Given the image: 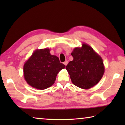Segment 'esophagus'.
Segmentation results:
<instances>
[{
	"label": "esophagus",
	"mask_w": 125,
	"mask_h": 125,
	"mask_svg": "<svg viewBox=\"0 0 125 125\" xmlns=\"http://www.w3.org/2000/svg\"><path fill=\"white\" fill-rule=\"evenodd\" d=\"M68 62L67 61H65V62H64V63H63V64H64L65 65H67V64H68Z\"/></svg>",
	"instance_id": "obj_1"
}]
</instances>
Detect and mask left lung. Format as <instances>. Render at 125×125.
Returning <instances> with one entry per match:
<instances>
[{
  "label": "left lung",
  "mask_w": 125,
  "mask_h": 125,
  "mask_svg": "<svg viewBox=\"0 0 125 125\" xmlns=\"http://www.w3.org/2000/svg\"><path fill=\"white\" fill-rule=\"evenodd\" d=\"M70 61L65 69L70 75L74 85L88 89L99 83L102 78L105 68L102 58L87 44L73 50Z\"/></svg>",
  "instance_id": "left-lung-1"
}]
</instances>
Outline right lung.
I'll return each mask as SVG.
<instances>
[{
    "label": "right lung",
    "mask_w": 125,
    "mask_h": 125,
    "mask_svg": "<svg viewBox=\"0 0 125 125\" xmlns=\"http://www.w3.org/2000/svg\"><path fill=\"white\" fill-rule=\"evenodd\" d=\"M50 52L48 48L36 50L24 64L25 79L33 88L43 90L50 87L59 72L65 67Z\"/></svg>",
    "instance_id": "obj_1"
}]
</instances>
